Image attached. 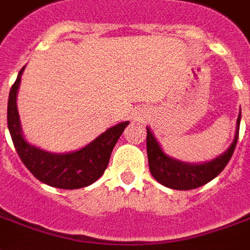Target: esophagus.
Instances as JSON below:
<instances>
[{"instance_id": "1", "label": "esophagus", "mask_w": 250, "mask_h": 250, "mask_svg": "<svg viewBox=\"0 0 250 250\" xmlns=\"http://www.w3.org/2000/svg\"><path fill=\"white\" fill-rule=\"evenodd\" d=\"M146 116H147V113H146V111H143V110H138L137 112L134 113V116H133V119H134V121H143L144 119H146Z\"/></svg>"}]
</instances>
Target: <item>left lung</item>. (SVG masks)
<instances>
[{"instance_id":"1","label":"left lung","mask_w":250,"mask_h":250,"mask_svg":"<svg viewBox=\"0 0 250 250\" xmlns=\"http://www.w3.org/2000/svg\"><path fill=\"white\" fill-rule=\"evenodd\" d=\"M240 119L241 111L238 116V124H236L238 126H236L235 139L230 148L220 157L202 165L184 164V162H180V161L166 156L161 149L157 140L154 139L153 134L150 133L149 129H147V154L152 176L160 184L171 188V189H176V190H190V189L199 188L213 180L214 177L226 167L234 153L239 138Z\"/></svg>"}]
</instances>
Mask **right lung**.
I'll list each match as a JSON object with an SVG mask.
<instances>
[{"label":"right lung","mask_w":250,"mask_h":250,"mask_svg":"<svg viewBox=\"0 0 250 250\" xmlns=\"http://www.w3.org/2000/svg\"><path fill=\"white\" fill-rule=\"evenodd\" d=\"M22 67L10 90L7 103V125L19 157L39 181L60 189H79L88 187L103 175L111 153L129 121L110 127L86 147L73 153H48L33 147L24 139L20 129L16 94L21 79Z\"/></svg>","instance_id":"right-lung-1"}]
</instances>
